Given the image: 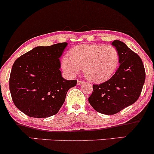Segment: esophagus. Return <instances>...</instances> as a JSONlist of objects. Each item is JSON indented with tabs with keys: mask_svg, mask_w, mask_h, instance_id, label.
Segmentation results:
<instances>
[{
	"mask_svg": "<svg viewBox=\"0 0 154 154\" xmlns=\"http://www.w3.org/2000/svg\"><path fill=\"white\" fill-rule=\"evenodd\" d=\"M83 84H84V82H83V81H81V80H79L77 82V84L78 85H82Z\"/></svg>",
	"mask_w": 154,
	"mask_h": 154,
	"instance_id": "1",
	"label": "esophagus"
}]
</instances>
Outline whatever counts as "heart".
<instances>
[{"label": "heart", "instance_id": "1", "mask_svg": "<svg viewBox=\"0 0 154 154\" xmlns=\"http://www.w3.org/2000/svg\"><path fill=\"white\" fill-rule=\"evenodd\" d=\"M119 64V54L113 46L84 44L74 47L70 57H64L63 70L73 76L84 68L85 76L94 82L107 80L113 75Z\"/></svg>", "mask_w": 154, "mask_h": 154}]
</instances>
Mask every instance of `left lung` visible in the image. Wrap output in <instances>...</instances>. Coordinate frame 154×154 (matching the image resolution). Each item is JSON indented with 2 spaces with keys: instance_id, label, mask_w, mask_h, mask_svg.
<instances>
[{
  "instance_id": "left-lung-1",
  "label": "left lung",
  "mask_w": 154,
  "mask_h": 154,
  "mask_svg": "<svg viewBox=\"0 0 154 154\" xmlns=\"http://www.w3.org/2000/svg\"><path fill=\"white\" fill-rule=\"evenodd\" d=\"M112 45L119 51L120 65L109 80L93 85L89 97L91 107L105 115L116 114L135 103L146 79L140 57L122 41L115 40Z\"/></svg>"
}]
</instances>
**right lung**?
<instances>
[{
	"instance_id": "right-lung-1",
	"label": "right lung",
	"mask_w": 154,
	"mask_h": 154,
	"mask_svg": "<svg viewBox=\"0 0 154 154\" xmlns=\"http://www.w3.org/2000/svg\"><path fill=\"white\" fill-rule=\"evenodd\" d=\"M68 46L60 43L37 46L20 57L12 66L9 89L15 106L33 118L57 114L67 92L76 80H66L60 71V57Z\"/></svg>"
}]
</instances>
